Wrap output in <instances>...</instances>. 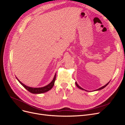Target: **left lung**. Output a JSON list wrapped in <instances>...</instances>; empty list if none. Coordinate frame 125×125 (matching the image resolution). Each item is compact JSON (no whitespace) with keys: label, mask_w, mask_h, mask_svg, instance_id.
<instances>
[{"label":"left lung","mask_w":125,"mask_h":125,"mask_svg":"<svg viewBox=\"0 0 125 125\" xmlns=\"http://www.w3.org/2000/svg\"><path fill=\"white\" fill-rule=\"evenodd\" d=\"M109 82H110V81H109ZM109 82H108L106 84H105V85H104L103 86H102V87H101V88H100L99 89H97V90H96V91H99V90H102V89H104V88H105V87L106 86H107V85L108 84V83H109ZM75 85H77V86L78 87V88H79V89H81V90H85V91H87L86 90H85L83 89V88H82L81 87H80V86H79V85L77 84V82H75Z\"/></svg>","instance_id":"left-lung-1"}]
</instances>
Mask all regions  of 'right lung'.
<instances>
[{"label": "right lung", "mask_w": 125, "mask_h": 125, "mask_svg": "<svg viewBox=\"0 0 125 125\" xmlns=\"http://www.w3.org/2000/svg\"><path fill=\"white\" fill-rule=\"evenodd\" d=\"M56 77V73H55L53 79H52V81L50 83H49L48 84H47V85L45 86L44 87H42V88H32V87L28 86L25 85V84H24L23 83H22L17 77L16 78L17 79V80H18V81L20 82V83L22 86H23L25 89H26L28 91H29L30 92H31L33 94H41V93H43L45 92H46L52 89V88L53 87L54 83H55Z\"/></svg>", "instance_id": "1"}]
</instances>
